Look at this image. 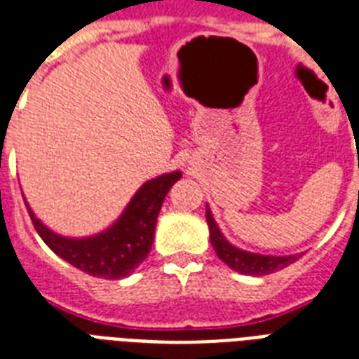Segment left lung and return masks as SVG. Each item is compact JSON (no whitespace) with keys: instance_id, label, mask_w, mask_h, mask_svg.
<instances>
[{"instance_id":"1","label":"left lung","mask_w":359,"mask_h":359,"mask_svg":"<svg viewBox=\"0 0 359 359\" xmlns=\"http://www.w3.org/2000/svg\"><path fill=\"white\" fill-rule=\"evenodd\" d=\"M205 216H207V224H209L210 245L215 248L216 256L222 259L229 269L237 271V273L252 275V277H264V275H269V273L288 267L290 264H294L301 258L299 254H295V256H262V254L239 250V248H235L224 239V235L220 233V229L216 226L215 218L210 215L209 207H207Z\"/></svg>"}]
</instances>
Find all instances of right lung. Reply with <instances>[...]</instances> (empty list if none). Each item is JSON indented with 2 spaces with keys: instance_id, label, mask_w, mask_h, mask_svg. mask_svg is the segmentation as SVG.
<instances>
[{
  "instance_id": "1",
  "label": "right lung",
  "mask_w": 359,
  "mask_h": 359,
  "mask_svg": "<svg viewBox=\"0 0 359 359\" xmlns=\"http://www.w3.org/2000/svg\"><path fill=\"white\" fill-rule=\"evenodd\" d=\"M180 177L182 173L175 171L149 180L133 196L118 222L88 239H65L52 233L26 207L39 237L60 258L92 277L116 280L133 273L149 256L161 203Z\"/></svg>"
}]
</instances>
